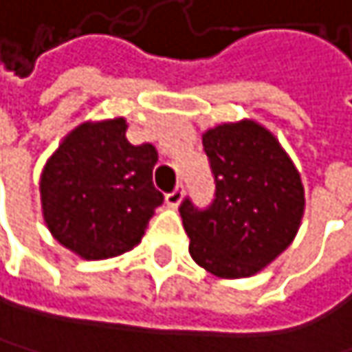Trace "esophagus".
I'll return each mask as SVG.
<instances>
[{
    "label": "esophagus",
    "mask_w": 352,
    "mask_h": 352,
    "mask_svg": "<svg viewBox=\"0 0 352 352\" xmlns=\"http://www.w3.org/2000/svg\"><path fill=\"white\" fill-rule=\"evenodd\" d=\"M182 200H184V186H177L173 192L166 194V204L173 206V208H177Z\"/></svg>",
    "instance_id": "esophagus-1"
}]
</instances>
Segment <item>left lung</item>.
<instances>
[{
	"label": "left lung",
	"instance_id": "obj_1",
	"mask_svg": "<svg viewBox=\"0 0 352 352\" xmlns=\"http://www.w3.org/2000/svg\"><path fill=\"white\" fill-rule=\"evenodd\" d=\"M214 177V200L179 212L192 258L223 278L252 276L297 235L305 196L297 168L270 131L254 121L225 123L202 138Z\"/></svg>",
	"mask_w": 352,
	"mask_h": 352
}]
</instances>
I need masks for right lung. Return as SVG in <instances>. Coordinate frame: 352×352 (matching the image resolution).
<instances>
[{
  "instance_id": "obj_1",
  "label": "right lung",
  "mask_w": 352,
  "mask_h": 352,
  "mask_svg": "<svg viewBox=\"0 0 352 352\" xmlns=\"http://www.w3.org/2000/svg\"><path fill=\"white\" fill-rule=\"evenodd\" d=\"M125 119L76 127L45 164L43 217L53 237L84 260H102L140 243L164 196L152 184L158 152L133 146Z\"/></svg>"
}]
</instances>
